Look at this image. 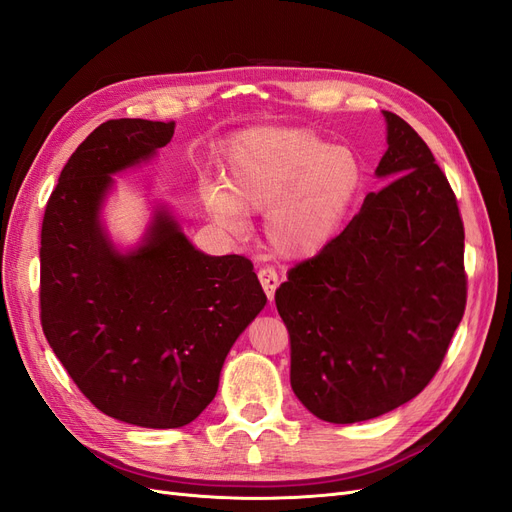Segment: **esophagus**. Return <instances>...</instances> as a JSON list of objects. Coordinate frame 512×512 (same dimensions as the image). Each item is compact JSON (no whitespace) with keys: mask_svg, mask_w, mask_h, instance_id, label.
Returning a JSON list of instances; mask_svg holds the SVG:
<instances>
[{"mask_svg":"<svg viewBox=\"0 0 512 512\" xmlns=\"http://www.w3.org/2000/svg\"><path fill=\"white\" fill-rule=\"evenodd\" d=\"M258 280H260L262 288H265V294L269 297V301H273L275 288L280 286V275H277V271L271 269V267H262V269L258 271Z\"/></svg>","mask_w":512,"mask_h":512,"instance_id":"obj_1","label":"esophagus"}]
</instances>
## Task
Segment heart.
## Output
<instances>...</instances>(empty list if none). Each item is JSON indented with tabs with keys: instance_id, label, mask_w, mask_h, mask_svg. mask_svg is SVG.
<instances>
[{
	"instance_id": "1",
	"label": "heart",
	"mask_w": 512,
	"mask_h": 512,
	"mask_svg": "<svg viewBox=\"0 0 512 512\" xmlns=\"http://www.w3.org/2000/svg\"><path fill=\"white\" fill-rule=\"evenodd\" d=\"M365 185L363 160L307 128H254L228 149L224 183H207L211 215L232 232L245 213L265 215V235L286 258L322 252L342 230Z\"/></svg>"
}]
</instances>
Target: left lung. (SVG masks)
<instances>
[{
  "label": "left lung",
  "instance_id": "left-lung-1",
  "mask_svg": "<svg viewBox=\"0 0 512 512\" xmlns=\"http://www.w3.org/2000/svg\"><path fill=\"white\" fill-rule=\"evenodd\" d=\"M391 183L288 271L275 305L290 335L294 395L327 423L391 412L436 376L466 309L455 192L412 126L384 111Z\"/></svg>",
  "mask_w": 512,
  "mask_h": 512
}]
</instances>
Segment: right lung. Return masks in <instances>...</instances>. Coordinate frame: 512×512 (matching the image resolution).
<instances>
[{"label":"right lung","mask_w":512,"mask_h":512,"mask_svg":"<svg viewBox=\"0 0 512 512\" xmlns=\"http://www.w3.org/2000/svg\"><path fill=\"white\" fill-rule=\"evenodd\" d=\"M173 134V121L98 126L61 170L40 235L46 342L100 412L149 429L188 425L211 404L226 354L267 303L250 260L198 252L166 209L128 254L102 230L111 175Z\"/></svg>","instance_id":"obj_1"}]
</instances>
